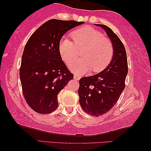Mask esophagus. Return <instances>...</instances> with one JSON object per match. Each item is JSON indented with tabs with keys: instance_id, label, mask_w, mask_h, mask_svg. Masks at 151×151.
Wrapping results in <instances>:
<instances>
[{
	"instance_id": "34e87169",
	"label": "esophagus",
	"mask_w": 151,
	"mask_h": 151,
	"mask_svg": "<svg viewBox=\"0 0 151 151\" xmlns=\"http://www.w3.org/2000/svg\"><path fill=\"white\" fill-rule=\"evenodd\" d=\"M73 78H74V80H79L81 78V76H78V75H76V74H75V75H74Z\"/></svg>"
}]
</instances>
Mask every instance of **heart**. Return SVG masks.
I'll use <instances>...</instances> for the list:
<instances>
[{
	"instance_id": "heart-1",
	"label": "heart",
	"mask_w": 151,
	"mask_h": 151,
	"mask_svg": "<svg viewBox=\"0 0 151 151\" xmlns=\"http://www.w3.org/2000/svg\"><path fill=\"white\" fill-rule=\"evenodd\" d=\"M73 40L64 38L59 43V52L67 65L72 63L82 51L83 59L76 61L70 66L71 70L82 74L92 70L98 73L106 68L114 56V46L102 33L92 27L86 26L74 31Z\"/></svg>"
}]
</instances>
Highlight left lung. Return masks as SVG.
Wrapping results in <instances>:
<instances>
[{"mask_svg":"<svg viewBox=\"0 0 151 151\" xmlns=\"http://www.w3.org/2000/svg\"><path fill=\"white\" fill-rule=\"evenodd\" d=\"M104 29L114 46V56L102 71L80 80V104L85 112L99 116L108 112L117 102L125 88L128 73L127 56L119 37L109 27L96 24Z\"/></svg>","mask_w":151,"mask_h":151,"instance_id":"left-lung-1","label":"left lung"}]
</instances>
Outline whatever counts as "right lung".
<instances>
[{"mask_svg": "<svg viewBox=\"0 0 151 151\" xmlns=\"http://www.w3.org/2000/svg\"><path fill=\"white\" fill-rule=\"evenodd\" d=\"M83 22L51 19L32 34L22 55L20 79L27 103L36 112L58 107V94L73 78L62 61L59 42L63 35Z\"/></svg>", "mask_w": 151, "mask_h": 151, "instance_id": "1", "label": "right lung"}]
</instances>
